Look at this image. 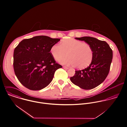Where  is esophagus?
<instances>
[{
  "label": "esophagus",
  "mask_w": 127,
  "mask_h": 127,
  "mask_svg": "<svg viewBox=\"0 0 127 127\" xmlns=\"http://www.w3.org/2000/svg\"><path fill=\"white\" fill-rule=\"evenodd\" d=\"M63 68L64 69H66V70H67V69H69L68 67H66V66H63Z\"/></svg>",
  "instance_id": "obj_1"
}]
</instances>
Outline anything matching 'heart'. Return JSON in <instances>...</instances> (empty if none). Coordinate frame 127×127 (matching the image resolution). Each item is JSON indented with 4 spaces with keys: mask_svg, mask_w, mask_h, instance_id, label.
Here are the masks:
<instances>
[{
    "mask_svg": "<svg viewBox=\"0 0 127 127\" xmlns=\"http://www.w3.org/2000/svg\"><path fill=\"white\" fill-rule=\"evenodd\" d=\"M51 53L56 61L62 64L74 66L77 69H83L89 66L93 58V51L88 44L75 39L70 38L63 40L60 45H54L51 49Z\"/></svg>",
    "mask_w": 127,
    "mask_h": 127,
    "instance_id": "obj_1",
    "label": "heart"
}]
</instances>
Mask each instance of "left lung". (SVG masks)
I'll use <instances>...</instances> for the list:
<instances>
[{
  "mask_svg": "<svg viewBox=\"0 0 127 127\" xmlns=\"http://www.w3.org/2000/svg\"><path fill=\"white\" fill-rule=\"evenodd\" d=\"M75 39L84 41L91 46L93 58L89 66L82 70L76 71L70 80L82 89L94 88L101 84L108 74L113 57L112 51L106 42L94 37L85 36Z\"/></svg>",
  "mask_w": 127,
  "mask_h": 127,
  "instance_id": "1",
  "label": "left lung"
}]
</instances>
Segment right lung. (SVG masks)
Listing matches in <instances>:
<instances>
[{
  "instance_id": "add662e5",
  "label": "right lung",
  "mask_w": 127,
  "mask_h": 127,
  "mask_svg": "<svg viewBox=\"0 0 127 127\" xmlns=\"http://www.w3.org/2000/svg\"><path fill=\"white\" fill-rule=\"evenodd\" d=\"M60 40L46 36L22 40L14 51V69L19 81L31 90L47 87L55 72L62 66L56 63L51 48Z\"/></svg>"
}]
</instances>
